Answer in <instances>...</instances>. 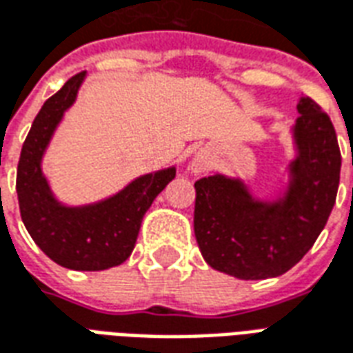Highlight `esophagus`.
<instances>
[{
    "label": "esophagus",
    "mask_w": 353,
    "mask_h": 353,
    "mask_svg": "<svg viewBox=\"0 0 353 353\" xmlns=\"http://www.w3.org/2000/svg\"><path fill=\"white\" fill-rule=\"evenodd\" d=\"M211 166V151L210 150H200L194 153L192 161H190L189 168L194 176H200L205 170H210Z\"/></svg>",
    "instance_id": "obj_1"
}]
</instances>
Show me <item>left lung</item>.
<instances>
[{"label":"left lung","instance_id":"8db88e82","mask_svg":"<svg viewBox=\"0 0 353 353\" xmlns=\"http://www.w3.org/2000/svg\"><path fill=\"white\" fill-rule=\"evenodd\" d=\"M296 155L276 198L256 196L241 177L224 174L194 183V236L211 268L241 281L292 270L320 236L335 205L341 150L330 116L310 99L297 103Z\"/></svg>","mask_w":353,"mask_h":353}]
</instances>
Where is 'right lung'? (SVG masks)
Masks as SVG:
<instances>
[{"label":"right lung","mask_w":353,"mask_h":353,"mask_svg":"<svg viewBox=\"0 0 353 353\" xmlns=\"http://www.w3.org/2000/svg\"><path fill=\"white\" fill-rule=\"evenodd\" d=\"M83 80L85 72L72 77L43 104L22 145L17 194L23 226L46 256L67 270L103 271L130 256L145 211L176 177V166L138 176L99 202H61L43 172V159Z\"/></svg>","instance_id":"right-lung-1"}]
</instances>
